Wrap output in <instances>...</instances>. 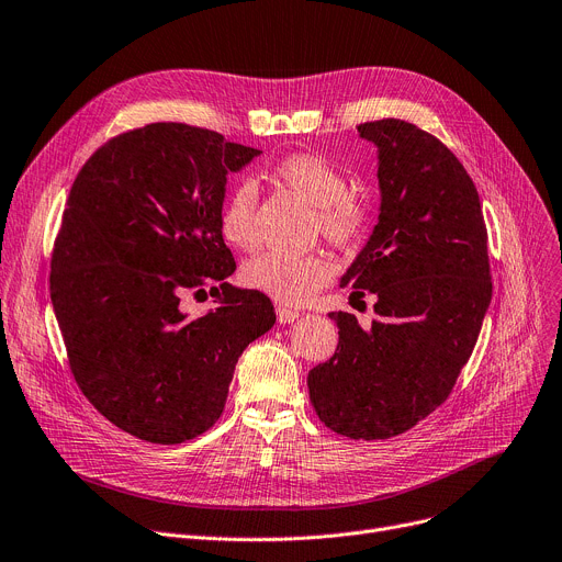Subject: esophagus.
Returning <instances> with one entry per match:
<instances>
[{
    "label": "esophagus",
    "instance_id": "esophagus-1",
    "mask_svg": "<svg viewBox=\"0 0 562 562\" xmlns=\"http://www.w3.org/2000/svg\"><path fill=\"white\" fill-rule=\"evenodd\" d=\"M276 314H278V321H280V323H291V321L299 318V312H296V310H289V307H282V305L276 307Z\"/></svg>",
    "mask_w": 562,
    "mask_h": 562
}]
</instances>
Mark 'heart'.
Listing matches in <instances>:
<instances>
[{"label":"heart","mask_w":562,"mask_h":562,"mask_svg":"<svg viewBox=\"0 0 562 562\" xmlns=\"http://www.w3.org/2000/svg\"><path fill=\"white\" fill-rule=\"evenodd\" d=\"M273 180L314 206L316 232L339 250L356 248L371 223V202L364 193L348 189V175L335 161L314 153L286 155L271 168ZM259 191L252 180L234 182L218 212L223 239L244 252L259 246L257 227ZM333 278L326 255H261L244 266V282L282 305H305Z\"/></svg>","instance_id":"1"}]
</instances>
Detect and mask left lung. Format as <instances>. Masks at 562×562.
<instances>
[{"instance_id": "8db88e82", "label": "left lung", "mask_w": 562, "mask_h": 562, "mask_svg": "<svg viewBox=\"0 0 562 562\" xmlns=\"http://www.w3.org/2000/svg\"><path fill=\"white\" fill-rule=\"evenodd\" d=\"M378 145L380 216L341 278L375 293L378 318L330 312L335 356L307 375L318 419L350 439H387L449 398L476 346L492 273L479 191L437 136L401 117L358 125Z\"/></svg>"}]
</instances>
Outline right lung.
Masks as SVG:
<instances>
[{"label":"right lung","instance_id":"obj_1","mask_svg":"<svg viewBox=\"0 0 562 562\" xmlns=\"http://www.w3.org/2000/svg\"><path fill=\"white\" fill-rule=\"evenodd\" d=\"M259 150L184 123L113 136L70 189L52 250L49 296L81 394L121 430L182 445L210 430L234 367L273 328L271 301L234 289L218 229L227 172ZM220 307L191 319L184 292Z\"/></svg>","mask_w":562,"mask_h":562}]
</instances>
